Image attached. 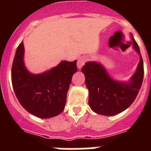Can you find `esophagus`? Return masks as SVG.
Returning <instances> with one entry per match:
<instances>
[{
	"mask_svg": "<svg viewBox=\"0 0 151 151\" xmlns=\"http://www.w3.org/2000/svg\"><path fill=\"white\" fill-rule=\"evenodd\" d=\"M87 61V59L85 58V57H81L79 58L78 60V63H77V66H78V69H81L82 68V66L85 65V63Z\"/></svg>",
	"mask_w": 151,
	"mask_h": 151,
	"instance_id": "obj_1",
	"label": "esophagus"
}]
</instances>
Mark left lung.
<instances>
[{
  "label": "left lung",
  "mask_w": 151,
  "mask_h": 151,
  "mask_svg": "<svg viewBox=\"0 0 151 151\" xmlns=\"http://www.w3.org/2000/svg\"><path fill=\"white\" fill-rule=\"evenodd\" d=\"M134 49L139 55L136 73L129 82L114 80L96 62H87L81 68L88 89V104L96 114L113 116L124 111L133 103L143 83V62L138 44L131 34Z\"/></svg>",
  "instance_id": "1"
}]
</instances>
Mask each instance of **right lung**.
Returning <instances> with one entry per match:
<instances>
[{"mask_svg": "<svg viewBox=\"0 0 151 151\" xmlns=\"http://www.w3.org/2000/svg\"><path fill=\"white\" fill-rule=\"evenodd\" d=\"M24 45L21 42L12 67V82L22 107L41 118H50L63 112L71 79L78 70L77 60L62 61L58 66L39 74L27 70L23 61Z\"/></svg>", "mask_w": 151, "mask_h": 151, "instance_id": "1", "label": "right lung"}]
</instances>
